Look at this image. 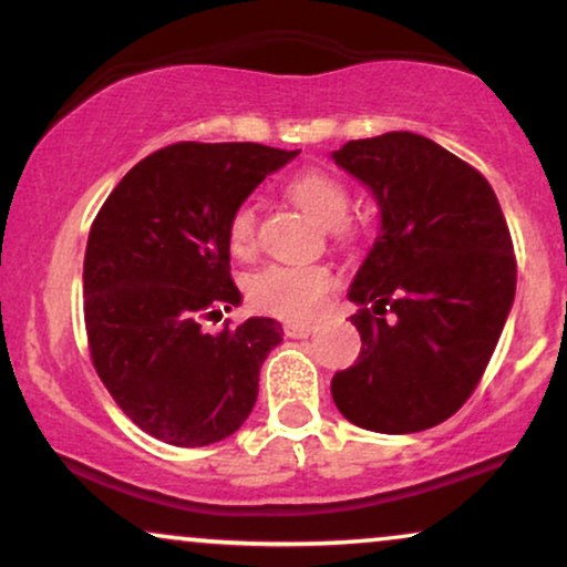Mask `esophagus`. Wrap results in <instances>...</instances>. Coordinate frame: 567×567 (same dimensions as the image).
Segmentation results:
<instances>
[{
    "label": "esophagus",
    "mask_w": 567,
    "mask_h": 567,
    "mask_svg": "<svg viewBox=\"0 0 567 567\" xmlns=\"http://www.w3.org/2000/svg\"><path fill=\"white\" fill-rule=\"evenodd\" d=\"M315 330V324H306V322H288L285 324V336L288 338H306Z\"/></svg>",
    "instance_id": "34e87169"
}]
</instances>
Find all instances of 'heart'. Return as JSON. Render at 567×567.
<instances>
[{
    "instance_id": "1",
    "label": "heart",
    "mask_w": 567,
    "mask_h": 567,
    "mask_svg": "<svg viewBox=\"0 0 567 567\" xmlns=\"http://www.w3.org/2000/svg\"><path fill=\"white\" fill-rule=\"evenodd\" d=\"M285 192L311 218L330 226L338 239L349 237V226L343 224L349 210V192L336 175L320 167H306L290 175ZM226 245L237 258L252 256L256 218L250 207H237L231 213L226 224ZM330 288H333V271L324 264H271L247 279V301L264 315L303 322L322 309Z\"/></svg>"
}]
</instances>
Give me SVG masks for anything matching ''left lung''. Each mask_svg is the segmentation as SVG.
Here are the masks:
<instances>
[{"instance_id":"left-lung-1","label":"left lung","mask_w":567,"mask_h":567,"mask_svg":"<svg viewBox=\"0 0 567 567\" xmlns=\"http://www.w3.org/2000/svg\"><path fill=\"white\" fill-rule=\"evenodd\" d=\"M336 165L381 207V234L349 298L362 351L330 383L351 424L424 432L483 379L517 285L512 234L485 175L415 133L349 141Z\"/></svg>"}]
</instances>
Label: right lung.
Instances as JSON below:
<instances>
[{"label":"right lung","instance_id":"1","mask_svg":"<svg viewBox=\"0 0 567 567\" xmlns=\"http://www.w3.org/2000/svg\"><path fill=\"white\" fill-rule=\"evenodd\" d=\"M298 152L261 143H173L148 154L103 202L84 250L90 360L122 413L167 445L237 432L282 324L218 322L239 303L226 224Z\"/></svg>","mask_w":567,"mask_h":567}]
</instances>
